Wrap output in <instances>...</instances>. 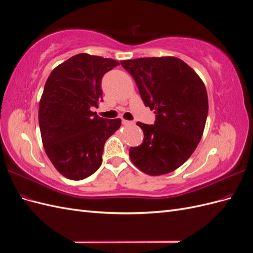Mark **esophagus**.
I'll return each instance as SVG.
<instances>
[{
  "instance_id": "34e87169",
  "label": "esophagus",
  "mask_w": 253,
  "mask_h": 253,
  "mask_svg": "<svg viewBox=\"0 0 253 253\" xmlns=\"http://www.w3.org/2000/svg\"><path fill=\"white\" fill-rule=\"evenodd\" d=\"M133 124H134L133 121H129V120L122 119V125H125V126H131V125H133Z\"/></svg>"
}]
</instances>
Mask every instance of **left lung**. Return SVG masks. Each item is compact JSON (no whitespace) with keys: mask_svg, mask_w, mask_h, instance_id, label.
<instances>
[{"mask_svg":"<svg viewBox=\"0 0 253 253\" xmlns=\"http://www.w3.org/2000/svg\"><path fill=\"white\" fill-rule=\"evenodd\" d=\"M134 78L142 101L154 111V125L137 122L143 141L129 149L132 163L152 176L179 168L201 141L208 116V95L198 75L175 57L121 61Z\"/></svg>","mask_w":253,"mask_h":253,"instance_id":"1","label":"left lung"}]
</instances>
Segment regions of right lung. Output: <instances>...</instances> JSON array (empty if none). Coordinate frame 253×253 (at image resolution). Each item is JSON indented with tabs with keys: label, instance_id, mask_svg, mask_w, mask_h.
I'll use <instances>...</instances> for the list:
<instances>
[{
	"label": "right lung",
	"instance_id": "1",
	"mask_svg": "<svg viewBox=\"0 0 253 253\" xmlns=\"http://www.w3.org/2000/svg\"><path fill=\"white\" fill-rule=\"evenodd\" d=\"M119 65L116 60L79 53L53 70L39 104V126L45 153L60 174L81 180L102 163L106 139L121 120L99 117L91 108L102 100L101 80Z\"/></svg>",
	"mask_w": 253,
	"mask_h": 253
}]
</instances>
